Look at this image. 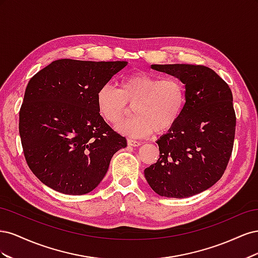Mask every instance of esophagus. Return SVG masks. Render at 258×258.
<instances>
[{
  "label": "esophagus",
  "mask_w": 258,
  "mask_h": 258,
  "mask_svg": "<svg viewBox=\"0 0 258 258\" xmlns=\"http://www.w3.org/2000/svg\"><path fill=\"white\" fill-rule=\"evenodd\" d=\"M127 143L129 146H134V147H138L142 144L140 141H136V140H132V139H128Z\"/></svg>",
  "instance_id": "1"
}]
</instances>
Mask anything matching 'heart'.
I'll use <instances>...</instances> for the list:
<instances>
[{"mask_svg":"<svg viewBox=\"0 0 258 258\" xmlns=\"http://www.w3.org/2000/svg\"><path fill=\"white\" fill-rule=\"evenodd\" d=\"M184 104L185 88L177 79H161L141 71L122 77L119 89L106 84L97 92L99 114L111 124H118L134 105L136 115L117 128L131 138H145L154 130L157 134L170 130Z\"/></svg>","mask_w":258,"mask_h":258,"instance_id":"b5f03b06","label":"heart"}]
</instances>
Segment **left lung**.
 <instances>
[{"label": "left lung", "instance_id": "8db88e82", "mask_svg": "<svg viewBox=\"0 0 258 258\" xmlns=\"http://www.w3.org/2000/svg\"><path fill=\"white\" fill-rule=\"evenodd\" d=\"M185 84V104L174 126L157 143L159 159L144 170L152 189L167 198H187L213 186L231 156L236 114L229 86L212 69L152 64Z\"/></svg>", "mask_w": 258, "mask_h": 258}]
</instances>
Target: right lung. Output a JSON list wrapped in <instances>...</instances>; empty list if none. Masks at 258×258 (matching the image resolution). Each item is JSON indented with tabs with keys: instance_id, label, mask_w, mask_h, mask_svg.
<instances>
[{
	"instance_id": "right-lung-1",
	"label": "right lung",
	"mask_w": 258,
	"mask_h": 258,
	"mask_svg": "<svg viewBox=\"0 0 258 258\" xmlns=\"http://www.w3.org/2000/svg\"><path fill=\"white\" fill-rule=\"evenodd\" d=\"M127 63L60 59L30 80L19 134L28 166L43 184L66 195L90 192L127 146L97 107L99 89Z\"/></svg>"
}]
</instances>
